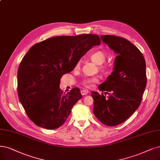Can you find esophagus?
Returning a JSON list of instances; mask_svg holds the SVG:
<instances>
[{"label": "esophagus", "mask_w": 160, "mask_h": 160, "mask_svg": "<svg viewBox=\"0 0 160 160\" xmlns=\"http://www.w3.org/2000/svg\"><path fill=\"white\" fill-rule=\"evenodd\" d=\"M88 93V91L86 90H81V94H82V96H86V95H87Z\"/></svg>", "instance_id": "1"}]
</instances>
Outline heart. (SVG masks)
Segmentation results:
<instances>
[{"label":"heart","mask_w":160,"mask_h":160,"mask_svg":"<svg viewBox=\"0 0 160 160\" xmlns=\"http://www.w3.org/2000/svg\"><path fill=\"white\" fill-rule=\"evenodd\" d=\"M89 57L93 62L96 63L97 64H102L105 61L106 54L105 52L101 50H97L91 52L89 55ZM80 62H78L75 65L74 69L78 70L80 68ZM99 68L101 70H104L105 67L103 66V65H101V66L99 67ZM98 78H95V77H93V78H88L84 79L83 81H82V84L85 88H91L94 86V84H95L96 82H98Z\"/></svg>","instance_id":"b5f03b06"}]
</instances>
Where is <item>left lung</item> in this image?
<instances>
[{
	"label": "left lung",
	"instance_id": "8db88e82",
	"mask_svg": "<svg viewBox=\"0 0 160 160\" xmlns=\"http://www.w3.org/2000/svg\"><path fill=\"white\" fill-rule=\"evenodd\" d=\"M102 39L118 55L111 75L98 87L109 96L92 93L93 112L104 125L114 127L128 119L140 106L147 83L146 61L140 51L125 38L106 35Z\"/></svg>",
	"mask_w": 160,
	"mask_h": 160
}]
</instances>
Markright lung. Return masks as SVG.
<instances>
[{
    "instance_id": "add662e5",
    "label": "right lung",
    "mask_w": 160,
    "mask_h": 160,
    "mask_svg": "<svg viewBox=\"0 0 160 160\" xmlns=\"http://www.w3.org/2000/svg\"><path fill=\"white\" fill-rule=\"evenodd\" d=\"M101 39L95 34L51 38L33 45L18 70V94L28 117L46 129L60 127L74 105L82 98L78 88L67 94L59 88L60 79Z\"/></svg>"
}]
</instances>
